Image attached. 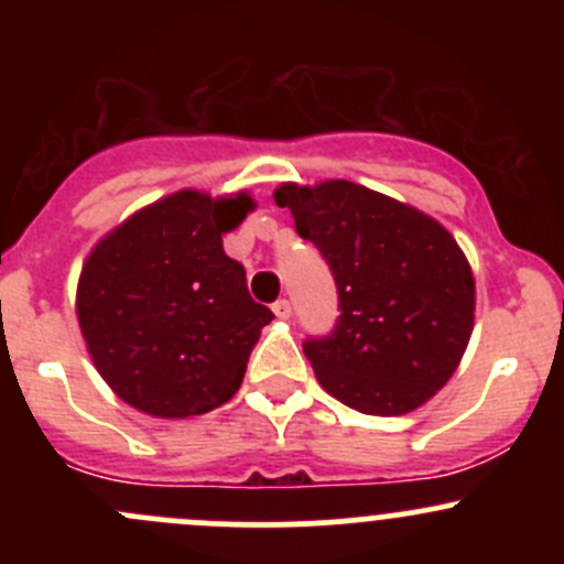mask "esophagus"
I'll use <instances>...</instances> for the list:
<instances>
[{
    "instance_id": "34e87169",
    "label": "esophagus",
    "mask_w": 564,
    "mask_h": 564,
    "mask_svg": "<svg viewBox=\"0 0 564 564\" xmlns=\"http://www.w3.org/2000/svg\"><path fill=\"white\" fill-rule=\"evenodd\" d=\"M272 314L278 318H289L292 316V303L289 300H278V303H272Z\"/></svg>"
}]
</instances>
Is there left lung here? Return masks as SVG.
Instances as JSON below:
<instances>
[{
    "mask_svg": "<svg viewBox=\"0 0 564 564\" xmlns=\"http://www.w3.org/2000/svg\"><path fill=\"white\" fill-rule=\"evenodd\" d=\"M327 261L338 322L303 344L324 390L362 414H406L453 377L475 324V278L451 231L346 180L275 191Z\"/></svg>",
    "mask_w": 564,
    "mask_h": 564,
    "instance_id": "left-lung-1",
    "label": "left lung"
}]
</instances>
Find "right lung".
<instances>
[{
	"label": "right lung",
	"instance_id": "right-lung-1",
	"mask_svg": "<svg viewBox=\"0 0 564 564\" xmlns=\"http://www.w3.org/2000/svg\"><path fill=\"white\" fill-rule=\"evenodd\" d=\"M248 193L180 191L108 231L82 267L76 314L106 384L152 417H193L240 390L272 311L248 294L224 235Z\"/></svg>",
	"mask_w": 564,
	"mask_h": 564
}]
</instances>
